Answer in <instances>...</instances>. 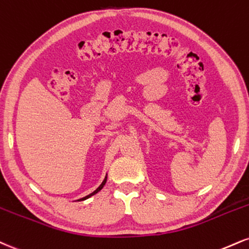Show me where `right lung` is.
<instances>
[{"instance_id": "1", "label": "right lung", "mask_w": 249, "mask_h": 249, "mask_svg": "<svg viewBox=\"0 0 249 249\" xmlns=\"http://www.w3.org/2000/svg\"><path fill=\"white\" fill-rule=\"evenodd\" d=\"M106 182H107V178H104V181H103V182H102V184L100 185V187H98V188H97V189H96V190L94 191V193H91L90 195H88V196L83 197V198H82V200H85V199H87V198H89V197H90V196H92V195L97 194V193H98V191H100V190L102 189V188H103V187H104V184H106Z\"/></svg>"}]
</instances>
